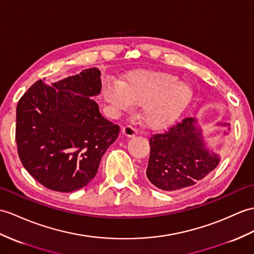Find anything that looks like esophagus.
I'll return each instance as SVG.
<instances>
[{
    "mask_svg": "<svg viewBox=\"0 0 254 254\" xmlns=\"http://www.w3.org/2000/svg\"><path fill=\"white\" fill-rule=\"evenodd\" d=\"M122 133L127 137H132V136H135V135L137 134V129L133 127L132 126H127V127L122 128Z\"/></svg>",
    "mask_w": 254,
    "mask_h": 254,
    "instance_id": "obj_1",
    "label": "esophagus"
}]
</instances>
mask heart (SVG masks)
<instances>
[{
  "label": "heart",
  "instance_id": "1",
  "mask_svg": "<svg viewBox=\"0 0 254 254\" xmlns=\"http://www.w3.org/2000/svg\"><path fill=\"white\" fill-rule=\"evenodd\" d=\"M104 96L111 108L126 111L141 105L143 120L152 127H164L176 121L192 97L190 86L171 73L141 70L123 80L108 81Z\"/></svg>",
  "mask_w": 254,
  "mask_h": 254
}]
</instances>
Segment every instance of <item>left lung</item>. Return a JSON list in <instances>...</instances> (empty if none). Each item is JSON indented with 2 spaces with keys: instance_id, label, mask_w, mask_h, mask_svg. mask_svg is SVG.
Listing matches in <instances>:
<instances>
[{
  "instance_id": "1",
  "label": "left lung",
  "mask_w": 254,
  "mask_h": 254,
  "mask_svg": "<svg viewBox=\"0 0 254 254\" xmlns=\"http://www.w3.org/2000/svg\"><path fill=\"white\" fill-rule=\"evenodd\" d=\"M217 126H229L217 123ZM146 175L162 190H178L196 184L212 172L221 157L209 150L194 118H186L168 131L150 136Z\"/></svg>"
}]
</instances>
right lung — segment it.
Listing matches in <instances>:
<instances>
[{"label":"right lung","instance_id":"right-lung-1","mask_svg":"<svg viewBox=\"0 0 254 254\" xmlns=\"http://www.w3.org/2000/svg\"><path fill=\"white\" fill-rule=\"evenodd\" d=\"M102 90L97 68L46 85L39 80L16 109V143L22 166L49 190L69 192L96 175L119 126L100 115L92 97Z\"/></svg>","mask_w":254,"mask_h":254}]
</instances>
